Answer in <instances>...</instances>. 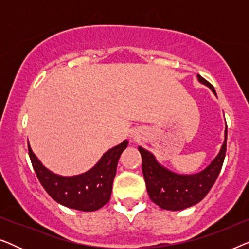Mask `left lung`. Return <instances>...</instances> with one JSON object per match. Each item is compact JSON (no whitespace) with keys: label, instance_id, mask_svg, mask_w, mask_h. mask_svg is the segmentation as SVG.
Wrapping results in <instances>:
<instances>
[{"label":"left lung","instance_id":"8db88e82","mask_svg":"<svg viewBox=\"0 0 249 249\" xmlns=\"http://www.w3.org/2000/svg\"><path fill=\"white\" fill-rule=\"evenodd\" d=\"M199 83L211 88L216 96L215 89L209 81L197 74ZM227 124L224 142L219 154L211 164L196 175H178L170 171L156 161L151 152L139 146L142 155V175L149 198L163 210L180 211L199 203L216 181L222 168L227 151Z\"/></svg>","mask_w":249,"mask_h":249}]
</instances>
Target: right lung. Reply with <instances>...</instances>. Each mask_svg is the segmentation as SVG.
I'll return each mask as SVG.
<instances>
[{"label":"right lung","instance_id":"right-lung-1","mask_svg":"<svg viewBox=\"0 0 249 249\" xmlns=\"http://www.w3.org/2000/svg\"><path fill=\"white\" fill-rule=\"evenodd\" d=\"M127 146L128 141H124L104 153L90 170L73 177H62L46 169L34 154L29 142L28 152L37 178L55 202L69 209L93 212L110 200L119 158Z\"/></svg>","mask_w":249,"mask_h":249}]
</instances>
